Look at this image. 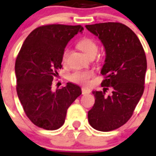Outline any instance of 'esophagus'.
<instances>
[{"instance_id": "1", "label": "esophagus", "mask_w": 156, "mask_h": 156, "mask_svg": "<svg viewBox=\"0 0 156 156\" xmlns=\"http://www.w3.org/2000/svg\"><path fill=\"white\" fill-rule=\"evenodd\" d=\"M81 92H82V94H89L90 93V90L86 87H82L81 88Z\"/></svg>"}]
</instances>
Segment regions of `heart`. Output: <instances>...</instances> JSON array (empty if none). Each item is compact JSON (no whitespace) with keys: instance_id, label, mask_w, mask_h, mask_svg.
<instances>
[{"instance_id":"obj_1","label":"heart","mask_w":156,"mask_h":156,"mask_svg":"<svg viewBox=\"0 0 156 156\" xmlns=\"http://www.w3.org/2000/svg\"><path fill=\"white\" fill-rule=\"evenodd\" d=\"M78 47L81 51L84 52L88 56L96 55L98 45L97 42L92 38L84 37L79 41L78 43ZM69 54V48H66L63 50L61 56V60L62 63H66L67 61V58ZM94 75V72L91 70H78L75 71L70 74L69 76V80L71 82L75 83L78 84H87L90 81V78Z\"/></svg>"}]
</instances>
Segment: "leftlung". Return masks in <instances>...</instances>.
<instances>
[{
    "label": "left lung",
    "mask_w": 156,
    "mask_h": 156,
    "mask_svg": "<svg viewBox=\"0 0 156 156\" xmlns=\"http://www.w3.org/2000/svg\"><path fill=\"white\" fill-rule=\"evenodd\" d=\"M98 37L106 50L101 74L103 91H93L95 103L88 112V122L94 129L107 132L119 128L130 119L144 90L146 57L139 38L120 23L85 26ZM108 87L112 94L106 96Z\"/></svg>",
    "instance_id": "8db88e82"
}]
</instances>
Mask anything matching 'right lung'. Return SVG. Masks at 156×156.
<instances>
[{"label": "right lung", "instance_id": "right-lung-1", "mask_svg": "<svg viewBox=\"0 0 156 156\" xmlns=\"http://www.w3.org/2000/svg\"><path fill=\"white\" fill-rule=\"evenodd\" d=\"M81 26L52 24L33 30L25 40L15 63L16 91L25 113L36 126L54 130L65 122L67 109L81 94L72 83L52 91L53 78L62 69L61 56Z\"/></svg>", "mask_w": 156, "mask_h": 156}]
</instances>
